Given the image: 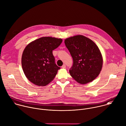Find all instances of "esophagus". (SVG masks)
<instances>
[{"instance_id":"34e87169","label":"esophagus","mask_w":126,"mask_h":126,"mask_svg":"<svg viewBox=\"0 0 126 126\" xmlns=\"http://www.w3.org/2000/svg\"><path fill=\"white\" fill-rule=\"evenodd\" d=\"M66 65L65 64H63V65H62V68H66Z\"/></svg>"}]
</instances>
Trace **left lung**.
I'll list each match as a JSON object with an SVG mask.
<instances>
[{"label": "left lung", "mask_w": 126, "mask_h": 126, "mask_svg": "<svg viewBox=\"0 0 126 126\" xmlns=\"http://www.w3.org/2000/svg\"><path fill=\"white\" fill-rule=\"evenodd\" d=\"M64 43L73 59V65L69 70L71 77L81 84L94 80L100 74L103 64L97 45L81 35L68 38Z\"/></svg>", "instance_id": "8db88e82"}]
</instances>
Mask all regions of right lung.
I'll return each instance as SVG.
<instances>
[{
	"mask_svg": "<svg viewBox=\"0 0 126 126\" xmlns=\"http://www.w3.org/2000/svg\"><path fill=\"white\" fill-rule=\"evenodd\" d=\"M62 39L43 37L28 44L21 56V66L27 79L33 84L44 86L54 79L60 69L55 63L52 50L58 47Z\"/></svg>",
	"mask_w": 126,
	"mask_h": 126,
	"instance_id": "add662e5",
	"label": "right lung"
}]
</instances>
